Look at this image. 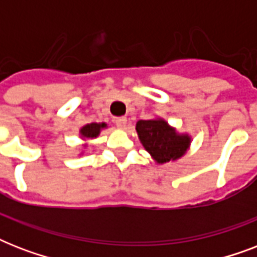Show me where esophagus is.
I'll list each match as a JSON object with an SVG mask.
<instances>
[{
	"instance_id": "obj_1",
	"label": "esophagus",
	"mask_w": 257,
	"mask_h": 257,
	"mask_svg": "<svg viewBox=\"0 0 257 257\" xmlns=\"http://www.w3.org/2000/svg\"><path fill=\"white\" fill-rule=\"evenodd\" d=\"M114 122H116L117 128L125 129L126 128V122H128V120H126V117H117L116 120H114Z\"/></svg>"
}]
</instances>
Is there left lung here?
I'll return each instance as SVG.
<instances>
[{
	"mask_svg": "<svg viewBox=\"0 0 257 257\" xmlns=\"http://www.w3.org/2000/svg\"><path fill=\"white\" fill-rule=\"evenodd\" d=\"M136 131L145 151L159 164L177 160L191 145V137L177 133L163 118L137 121Z\"/></svg>",
	"mask_w": 257,
	"mask_h": 257,
	"instance_id": "1",
	"label": "left lung"
}]
</instances>
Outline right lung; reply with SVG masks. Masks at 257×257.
Wrapping results in <instances>:
<instances>
[{
    "label": "right lung",
    "mask_w": 257,
    "mask_h": 257,
    "mask_svg": "<svg viewBox=\"0 0 257 257\" xmlns=\"http://www.w3.org/2000/svg\"><path fill=\"white\" fill-rule=\"evenodd\" d=\"M106 128V124L105 122H92V124H86L85 126H82L80 129V135L85 140V139H96L98 135H100L101 129Z\"/></svg>",
    "instance_id": "1"
}]
</instances>
